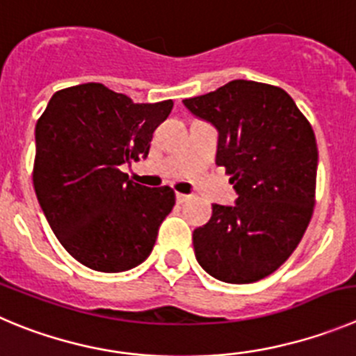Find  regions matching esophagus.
Returning a JSON list of instances; mask_svg holds the SVG:
<instances>
[{
  "instance_id": "obj_1",
  "label": "esophagus",
  "mask_w": 356,
  "mask_h": 356,
  "mask_svg": "<svg viewBox=\"0 0 356 356\" xmlns=\"http://www.w3.org/2000/svg\"><path fill=\"white\" fill-rule=\"evenodd\" d=\"M175 198H177V204H184V202L189 200V195L184 193H175Z\"/></svg>"
}]
</instances>
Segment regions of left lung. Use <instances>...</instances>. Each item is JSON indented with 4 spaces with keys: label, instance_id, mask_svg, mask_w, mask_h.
I'll use <instances>...</instances> for the list:
<instances>
[{
    "label": "left lung",
    "instance_id": "1",
    "mask_svg": "<svg viewBox=\"0 0 356 356\" xmlns=\"http://www.w3.org/2000/svg\"><path fill=\"white\" fill-rule=\"evenodd\" d=\"M182 103L218 129L216 163L237 191L235 205L214 204L209 223L193 232L195 257L223 283H257L290 258L313 216V128L286 91L254 81Z\"/></svg>",
    "mask_w": 356,
    "mask_h": 356
}]
</instances>
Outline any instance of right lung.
I'll use <instances>...</instances> for the list:
<instances>
[{
    "mask_svg": "<svg viewBox=\"0 0 356 356\" xmlns=\"http://www.w3.org/2000/svg\"><path fill=\"white\" fill-rule=\"evenodd\" d=\"M172 107V99L133 103L89 82L54 92L36 122V198L63 248L86 267L124 272L151 254L174 189L137 184L121 167L147 158Z\"/></svg>",
    "mask_w": 356,
    "mask_h": 356,
    "instance_id": "right-lung-1",
    "label": "right lung"
}]
</instances>
